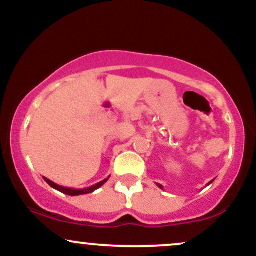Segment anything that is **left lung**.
Instances as JSON below:
<instances>
[{"label": "left lung", "mask_w": 256, "mask_h": 256, "mask_svg": "<svg viewBox=\"0 0 256 256\" xmlns=\"http://www.w3.org/2000/svg\"><path fill=\"white\" fill-rule=\"evenodd\" d=\"M212 183H213V180H212V182H210V183H208L207 185H210V184H212ZM156 185H158V188H160V189H162V185H161V184H156Z\"/></svg>", "instance_id": "8db88e82"}]
</instances>
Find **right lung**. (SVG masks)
I'll return each mask as SVG.
<instances>
[{"label": "right lung", "mask_w": 256, "mask_h": 256, "mask_svg": "<svg viewBox=\"0 0 256 256\" xmlns=\"http://www.w3.org/2000/svg\"><path fill=\"white\" fill-rule=\"evenodd\" d=\"M43 178H44V180H46V183H48L49 185H50L52 188H54V189L58 190V192H60L66 194V195H70V196L85 195V194L94 192H95V190H98V188H101L102 185H104V184L106 183V182H107L108 179H110V177L106 178V179H104V180H102V182H100V183L95 184V185H91V186H89V188H85V189H72V188H64V186H61V185L55 184L54 182H52L50 179H48V178H46V177H43Z\"/></svg>", "instance_id": "right-lung-1"}]
</instances>
